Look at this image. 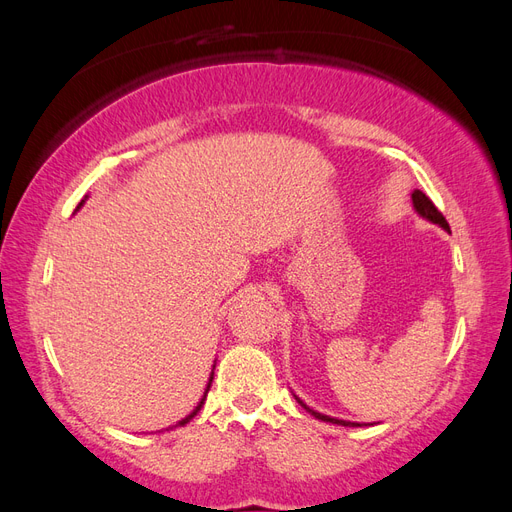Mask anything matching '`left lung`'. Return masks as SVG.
Listing matches in <instances>:
<instances>
[{
  "label": "left lung",
  "mask_w": 512,
  "mask_h": 512,
  "mask_svg": "<svg viewBox=\"0 0 512 512\" xmlns=\"http://www.w3.org/2000/svg\"><path fill=\"white\" fill-rule=\"evenodd\" d=\"M412 207H414V211L421 215L423 220H427V222H431V224H438L440 228H444L446 232H451V228H448V222L444 220V215L436 209V205L431 203V200L421 192V190H414L412 192ZM294 399L299 401V404L312 414L314 418H318V421H324V423H333V425H342V427H363L361 423H352V421H342V418H333V416H327V414H320V412H316V410H312L309 408L307 404H303V401L294 395Z\"/></svg>",
  "instance_id": "left-lung-1"
}]
</instances>
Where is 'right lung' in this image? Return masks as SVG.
<instances>
[{
	"label": "right lung",
	"instance_id": "obj_1",
	"mask_svg": "<svg viewBox=\"0 0 512 512\" xmlns=\"http://www.w3.org/2000/svg\"><path fill=\"white\" fill-rule=\"evenodd\" d=\"M85 198H87V196H85ZM83 203H85V200H81V205H79V207H76V209H81V207H83ZM213 369H215V365H213ZM211 382H213V371H211V376H209V382H207V389H205V395H203V399H200V401H198V406H196V408H194V410H192V412H190L188 416H185V418H181V421H179L177 425H173V427H183L185 423H190V421H192V418H194V416L198 414V410H200V408H203V404H205V399H207V393H209V389H211ZM168 429H170V427H168Z\"/></svg>",
	"mask_w": 512,
	"mask_h": 512
}]
</instances>
